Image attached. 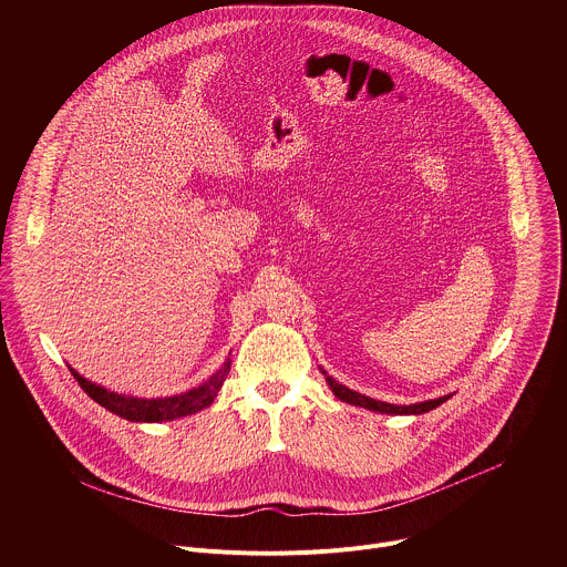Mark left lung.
I'll list each match as a JSON object with an SVG mask.
<instances>
[{"mask_svg": "<svg viewBox=\"0 0 567 567\" xmlns=\"http://www.w3.org/2000/svg\"><path fill=\"white\" fill-rule=\"evenodd\" d=\"M326 374V372H322ZM328 383L332 388V392L341 399V401H348V403H354V406H363L368 411H377V413H388V415H422V413H429L433 409H437L440 403H444L449 396H440V399H431V401H422V403H413V406H394V403H385V401H377L372 396H365V394H359L341 383H337L332 377H328Z\"/></svg>", "mask_w": 567, "mask_h": 567, "instance_id": "obj_1", "label": "left lung"}]
</instances>
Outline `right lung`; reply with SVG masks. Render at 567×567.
Segmentation results:
<instances>
[{
    "label": "right lung",
    "instance_id": "1",
    "mask_svg": "<svg viewBox=\"0 0 567 567\" xmlns=\"http://www.w3.org/2000/svg\"><path fill=\"white\" fill-rule=\"evenodd\" d=\"M73 379L78 381V385L83 388L96 403H101L103 409H107L110 413L130 420V422H166V420H177V417H186L193 415L206 406H210L213 399L217 396L221 383L226 381L228 372H230V359L224 361V365L199 388L188 390L184 394H175V396H164V399H136V396H123L116 392H110L92 381H87L85 377H80L73 368H69Z\"/></svg>",
    "mask_w": 567,
    "mask_h": 567
}]
</instances>
